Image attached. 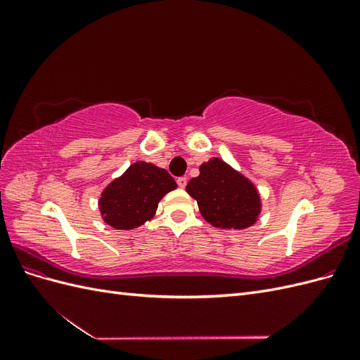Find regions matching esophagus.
Returning a JSON list of instances; mask_svg holds the SVG:
<instances>
[{
  "label": "esophagus",
  "mask_w": 360,
  "mask_h": 360,
  "mask_svg": "<svg viewBox=\"0 0 360 360\" xmlns=\"http://www.w3.org/2000/svg\"><path fill=\"white\" fill-rule=\"evenodd\" d=\"M177 184H179V188L184 189V188H186V184H188V179L186 177H179Z\"/></svg>",
  "instance_id": "esophagus-1"
}]
</instances>
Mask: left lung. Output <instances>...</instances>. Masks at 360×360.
<instances>
[{"label": "left lung", "instance_id": "left-lung-1", "mask_svg": "<svg viewBox=\"0 0 360 360\" xmlns=\"http://www.w3.org/2000/svg\"><path fill=\"white\" fill-rule=\"evenodd\" d=\"M186 192L197 200L204 219L222 230H245L254 225L261 213V197L255 184L221 158L200 165Z\"/></svg>", "mask_w": 360, "mask_h": 360}]
</instances>
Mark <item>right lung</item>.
<instances>
[{"label":"right lung","mask_w":360,"mask_h":360,"mask_svg":"<svg viewBox=\"0 0 360 360\" xmlns=\"http://www.w3.org/2000/svg\"><path fill=\"white\" fill-rule=\"evenodd\" d=\"M176 188L167 169L138 160L102 191V219L115 230H134L150 221L159 201Z\"/></svg>","instance_id":"add662e5"}]
</instances>
